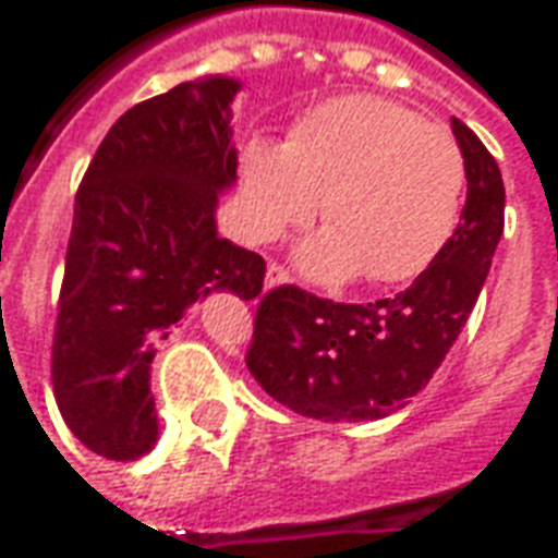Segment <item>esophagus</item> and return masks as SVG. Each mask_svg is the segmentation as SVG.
<instances>
[{"mask_svg":"<svg viewBox=\"0 0 558 558\" xmlns=\"http://www.w3.org/2000/svg\"><path fill=\"white\" fill-rule=\"evenodd\" d=\"M287 271L278 266V263H268V271H266V290H275V287H280V283H287Z\"/></svg>","mask_w":558,"mask_h":558,"instance_id":"esophagus-1","label":"esophagus"}]
</instances>
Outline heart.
<instances>
[{
  "label": "heart",
  "instance_id": "heart-1",
  "mask_svg": "<svg viewBox=\"0 0 558 558\" xmlns=\"http://www.w3.org/2000/svg\"><path fill=\"white\" fill-rule=\"evenodd\" d=\"M463 184L445 128L388 98L343 95L307 110L287 143L244 146L242 227L254 242H278L319 208L326 227L295 247L304 278L391 287L418 278L448 244Z\"/></svg>",
  "mask_w": 558,
  "mask_h": 558
}]
</instances>
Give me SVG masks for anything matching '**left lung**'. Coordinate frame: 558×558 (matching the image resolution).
<instances>
[{
    "mask_svg": "<svg viewBox=\"0 0 558 558\" xmlns=\"http://www.w3.org/2000/svg\"><path fill=\"white\" fill-rule=\"evenodd\" d=\"M466 170L454 235L410 290L335 304L278 287L256 307L247 371L271 398L316 421H376L410 407L466 326L505 227L499 163L451 119Z\"/></svg>",
    "mask_w": 558,
    "mask_h": 558,
    "instance_id": "obj_1",
    "label": "left lung"
}]
</instances>
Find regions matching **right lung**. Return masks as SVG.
<instances>
[{"instance_id":"1","label":"right lung","mask_w":558,"mask_h":558,"mask_svg":"<svg viewBox=\"0 0 558 558\" xmlns=\"http://www.w3.org/2000/svg\"><path fill=\"white\" fill-rule=\"evenodd\" d=\"M239 89L211 74L131 107L74 199L53 391L71 433L107 460H140L158 442L155 347L194 302L263 292L266 259L223 239L215 220L239 170Z\"/></svg>"}]
</instances>
